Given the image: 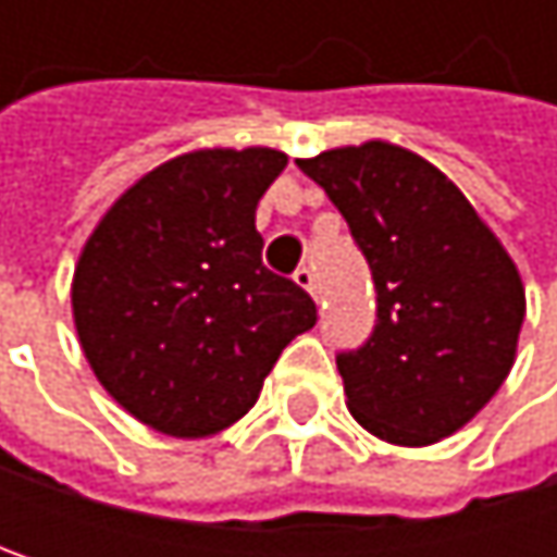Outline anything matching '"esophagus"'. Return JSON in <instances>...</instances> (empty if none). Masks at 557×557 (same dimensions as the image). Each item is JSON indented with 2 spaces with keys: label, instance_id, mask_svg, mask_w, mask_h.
<instances>
[{
  "label": "esophagus",
  "instance_id": "esophagus-1",
  "mask_svg": "<svg viewBox=\"0 0 557 557\" xmlns=\"http://www.w3.org/2000/svg\"><path fill=\"white\" fill-rule=\"evenodd\" d=\"M293 280H296L299 289H306L309 296H315V274H312L309 268H299V271L293 274Z\"/></svg>",
  "mask_w": 557,
  "mask_h": 557
}]
</instances>
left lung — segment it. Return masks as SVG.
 Listing matches in <instances>:
<instances>
[{
    "label": "left lung",
    "instance_id": "obj_1",
    "mask_svg": "<svg viewBox=\"0 0 557 557\" xmlns=\"http://www.w3.org/2000/svg\"><path fill=\"white\" fill-rule=\"evenodd\" d=\"M345 215L377 286L364 348L338 355L345 403L377 438L425 448L500 389L525 319L522 277L468 196L389 141L296 161Z\"/></svg>",
    "mask_w": 557,
    "mask_h": 557
}]
</instances>
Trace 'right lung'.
<instances>
[{"label":"right lung","mask_w":557,"mask_h":557,"mask_svg":"<svg viewBox=\"0 0 557 557\" xmlns=\"http://www.w3.org/2000/svg\"><path fill=\"white\" fill-rule=\"evenodd\" d=\"M286 168L274 148H199L135 180L86 238L79 348L106 393L173 438H209L261 396L315 302L264 268L255 212Z\"/></svg>","instance_id":"1"}]
</instances>
